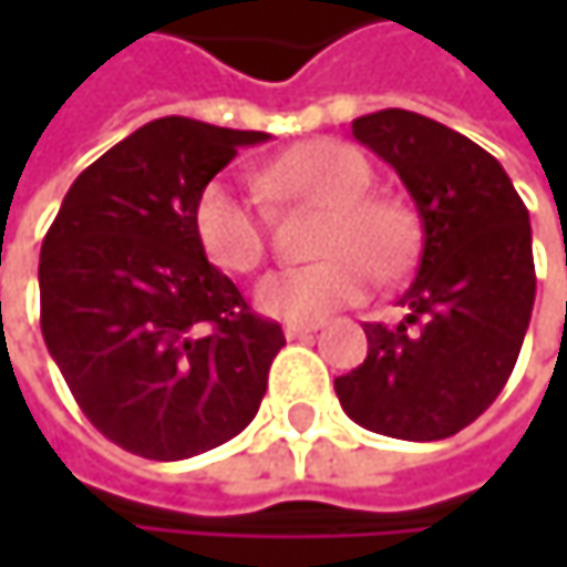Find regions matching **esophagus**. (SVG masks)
<instances>
[{
    "instance_id": "34e87169",
    "label": "esophagus",
    "mask_w": 567,
    "mask_h": 567,
    "mask_svg": "<svg viewBox=\"0 0 567 567\" xmlns=\"http://www.w3.org/2000/svg\"><path fill=\"white\" fill-rule=\"evenodd\" d=\"M321 321H308V324H285V338H305L311 331H318Z\"/></svg>"
}]
</instances>
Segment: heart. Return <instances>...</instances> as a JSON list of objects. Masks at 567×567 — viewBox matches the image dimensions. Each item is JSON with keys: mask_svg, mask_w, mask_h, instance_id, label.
I'll return each instance as SVG.
<instances>
[{"mask_svg": "<svg viewBox=\"0 0 567 567\" xmlns=\"http://www.w3.org/2000/svg\"><path fill=\"white\" fill-rule=\"evenodd\" d=\"M374 171L368 157L344 141H311L269 161L256 189L279 206H315L311 266L282 269L256 285L259 311L282 321H318L364 298L374 276H396L416 246V219L394 196L368 193ZM193 236L199 252L229 276L256 272L269 249L266 213L256 193L213 179L193 203Z\"/></svg>", "mask_w": 567, "mask_h": 567, "instance_id": "heart-1", "label": "heart"}]
</instances>
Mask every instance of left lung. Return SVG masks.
Segmentation results:
<instances>
[{
	"instance_id": "8db88e82",
	"label": "left lung",
	"mask_w": 567,
	"mask_h": 567,
	"mask_svg": "<svg viewBox=\"0 0 567 567\" xmlns=\"http://www.w3.org/2000/svg\"><path fill=\"white\" fill-rule=\"evenodd\" d=\"M351 134L410 189L423 249L406 318L364 324L368 358L334 378L344 413L396 440H446L503 394L535 301L532 226L503 164L423 114L388 107Z\"/></svg>"
}]
</instances>
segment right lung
<instances>
[{
  "label": "right lung",
  "instance_id": "1",
  "mask_svg": "<svg viewBox=\"0 0 567 567\" xmlns=\"http://www.w3.org/2000/svg\"><path fill=\"white\" fill-rule=\"evenodd\" d=\"M269 141L161 117L81 173L42 243V334L84 416L144 460H189L249 426L279 321L196 246L193 203L239 147Z\"/></svg>",
  "mask_w": 567,
  "mask_h": 567
}]
</instances>
